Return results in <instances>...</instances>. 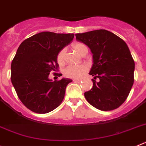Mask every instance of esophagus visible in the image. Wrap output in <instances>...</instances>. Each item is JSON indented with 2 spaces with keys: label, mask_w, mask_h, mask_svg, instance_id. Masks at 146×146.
<instances>
[{
  "label": "esophagus",
  "mask_w": 146,
  "mask_h": 146,
  "mask_svg": "<svg viewBox=\"0 0 146 146\" xmlns=\"http://www.w3.org/2000/svg\"><path fill=\"white\" fill-rule=\"evenodd\" d=\"M81 79H74V80H73V81H74V82H81Z\"/></svg>",
  "instance_id": "obj_1"
}]
</instances>
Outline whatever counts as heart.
<instances>
[{"instance_id":"heart-1","label":"heart","mask_w":146,"mask_h":146,"mask_svg":"<svg viewBox=\"0 0 146 146\" xmlns=\"http://www.w3.org/2000/svg\"><path fill=\"white\" fill-rule=\"evenodd\" d=\"M85 47L86 46L80 42H77L73 45V48L75 51L80 55ZM64 55H65V49H62L57 55V61L59 64H62L64 63ZM87 71H88V68L85 65H72L65 69L64 75L69 78L80 79L86 73Z\"/></svg>"}]
</instances>
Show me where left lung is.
Segmentation results:
<instances>
[{
  "mask_svg": "<svg viewBox=\"0 0 146 146\" xmlns=\"http://www.w3.org/2000/svg\"><path fill=\"white\" fill-rule=\"evenodd\" d=\"M93 54L89 74L93 87L85 93L89 104L101 111L119 107L127 99L134 82L135 62L126 42L111 32L98 29L75 35Z\"/></svg>",
  "mask_w": 146,
  "mask_h": 146,
  "instance_id": "8db88e82",
  "label": "left lung"
}]
</instances>
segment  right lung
Masks as SVG:
<instances>
[{
	"instance_id": "obj_1",
	"label": "right lung",
	"mask_w": 146,
	"mask_h": 146,
	"mask_svg": "<svg viewBox=\"0 0 146 146\" xmlns=\"http://www.w3.org/2000/svg\"><path fill=\"white\" fill-rule=\"evenodd\" d=\"M74 36L73 33L42 32L20 44L11 66V80L19 98L29 110L46 113L62 102L66 86L72 80L53 81L48 76L58 68V53Z\"/></svg>"
}]
</instances>
